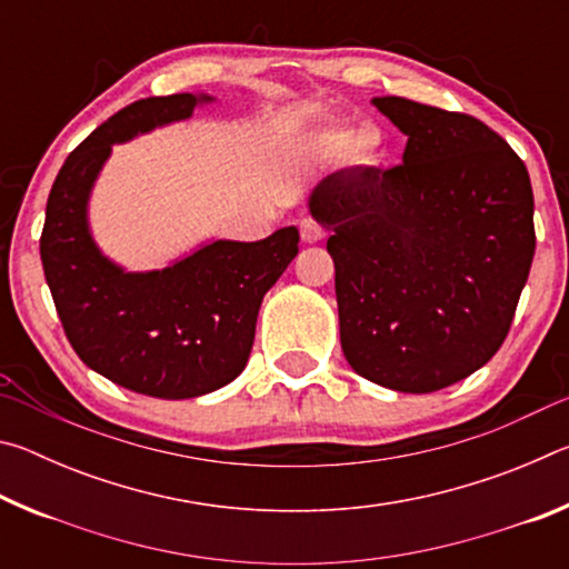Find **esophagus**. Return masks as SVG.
Returning <instances> with one entry per match:
<instances>
[{"mask_svg":"<svg viewBox=\"0 0 569 569\" xmlns=\"http://www.w3.org/2000/svg\"><path fill=\"white\" fill-rule=\"evenodd\" d=\"M298 230H301L303 243H319V240H323V236H326V230L311 218H303L301 223H298Z\"/></svg>","mask_w":569,"mask_h":569,"instance_id":"1","label":"esophagus"}]
</instances>
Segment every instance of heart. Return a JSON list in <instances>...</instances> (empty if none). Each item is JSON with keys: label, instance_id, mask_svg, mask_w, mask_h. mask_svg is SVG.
Masks as SVG:
<instances>
[{"label": "heart", "instance_id": "heart-1", "mask_svg": "<svg viewBox=\"0 0 569 569\" xmlns=\"http://www.w3.org/2000/svg\"><path fill=\"white\" fill-rule=\"evenodd\" d=\"M323 142L329 146L333 152H353L356 158L361 160H371L377 156V146L379 138L369 130L356 132L353 128H331L323 134Z\"/></svg>", "mask_w": 569, "mask_h": 569}]
</instances>
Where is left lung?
<instances>
[{
    "instance_id": "left-lung-1",
    "label": "left lung",
    "mask_w": 569,
    "mask_h": 569,
    "mask_svg": "<svg viewBox=\"0 0 569 569\" xmlns=\"http://www.w3.org/2000/svg\"><path fill=\"white\" fill-rule=\"evenodd\" d=\"M407 134L403 162L346 168L308 198L331 230L341 349L403 393L451 387L507 339L535 256V198L517 152L465 112L373 98Z\"/></svg>"
}]
</instances>
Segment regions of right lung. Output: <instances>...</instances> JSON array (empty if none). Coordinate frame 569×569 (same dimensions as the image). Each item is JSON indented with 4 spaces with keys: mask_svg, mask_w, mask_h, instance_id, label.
<instances>
[{
    "mask_svg": "<svg viewBox=\"0 0 569 569\" xmlns=\"http://www.w3.org/2000/svg\"><path fill=\"white\" fill-rule=\"evenodd\" d=\"M210 94L128 104L70 152L47 198L40 256L77 356L118 387L192 399L233 381L256 339L258 308L298 253V230L256 243L210 240L162 271L128 273L94 243L88 203L114 142L188 120Z\"/></svg>",
    "mask_w": 569,
    "mask_h": 569,
    "instance_id": "1",
    "label": "right lung"
}]
</instances>
